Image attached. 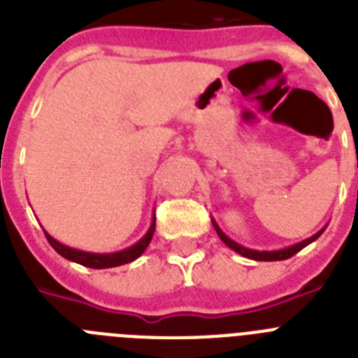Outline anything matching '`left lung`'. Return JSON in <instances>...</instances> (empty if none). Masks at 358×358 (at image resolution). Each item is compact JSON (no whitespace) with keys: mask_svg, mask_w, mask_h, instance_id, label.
<instances>
[{"mask_svg":"<svg viewBox=\"0 0 358 358\" xmlns=\"http://www.w3.org/2000/svg\"><path fill=\"white\" fill-rule=\"evenodd\" d=\"M211 224H213L215 231H217L218 238L222 240L224 243H226L227 248L233 249L235 252H238V255L245 256V258H251V260H256V262H278V260H287V258H290V256H294L296 252L301 251L303 248H306L308 243H312L314 240H317L319 236L322 235V231L327 229V226L322 227V229H319L317 233H315L314 236H310V238L306 240H301V242L294 243V245H290V248H285V249H276V251H256V249H249V248H243V245H240V243H236L235 240H231L229 236L224 233L220 227H218V224L215 222L213 218H211Z\"/></svg>","mask_w":358,"mask_h":358,"instance_id":"obj_1","label":"left lung"}]
</instances>
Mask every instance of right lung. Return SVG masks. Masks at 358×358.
Wrapping results in <instances>:
<instances>
[{"mask_svg": "<svg viewBox=\"0 0 358 358\" xmlns=\"http://www.w3.org/2000/svg\"><path fill=\"white\" fill-rule=\"evenodd\" d=\"M154 229H156V215L152 217V224L148 227V231L145 233V236L141 240L131 245V248L123 249V251L118 252H87V251H80V249H73L61 243L59 240L53 238L50 235L48 231H44V235L48 238L50 245L55 249L57 252L61 256H64L66 260L75 262V264H80L84 267H91V268H110V267H118V265L123 264H131L134 262L136 258H140L141 255L145 252V249L148 248V243H150L152 235H154Z\"/></svg>", "mask_w": 358, "mask_h": 358, "instance_id": "obj_1", "label": "right lung"}]
</instances>
